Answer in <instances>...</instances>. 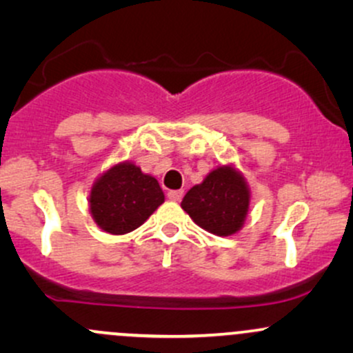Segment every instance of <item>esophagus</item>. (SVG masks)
Here are the masks:
<instances>
[{"label": "esophagus", "instance_id": "34e87169", "mask_svg": "<svg viewBox=\"0 0 353 353\" xmlns=\"http://www.w3.org/2000/svg\"><path fill=\"white\" fill-rule=\"evenodd\" d=\"M182 196H184V190H169L168 192V197L174 202H179L182 199Z\"/></svg>", "mask_w": 353, "mask_h": 353}]
</instances>
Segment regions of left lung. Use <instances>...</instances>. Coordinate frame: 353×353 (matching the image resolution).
Segmentation results:
<instances>
[{"label":"left lung","mask_w":353,"mask_h":353,"mask_svg":"<svg viewBox=\"0 0 353 353\" xmlns=\"http://www.w3.org/2000/svg\"><path fill=\"white\" fill-rule=\"evenodd\" d=\"M250 205V189L234 164L212 169L201 184L188 190L181 208L214 236H234L244 225Z\"/></svg>","instance_id":"left-lung-1"}]
</instances>
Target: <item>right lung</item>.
Wrapping results in <instances>:
<instances>
[{"label":"right lung","mask_w":353,"mask_h":353,"mask_svg":"<svg viewBox=\"0 0 353 353\" xmlns=\"http://www.w3.org/2000/svg\"><path fill=\"white\" fill-rule=\"evenodd\" d=\"M164 202L156 177L134 163H117L104 171L89 192V212L99 229L123 236L143 225Z\"/></svg>","instance_id":"1"}]
</instances>
